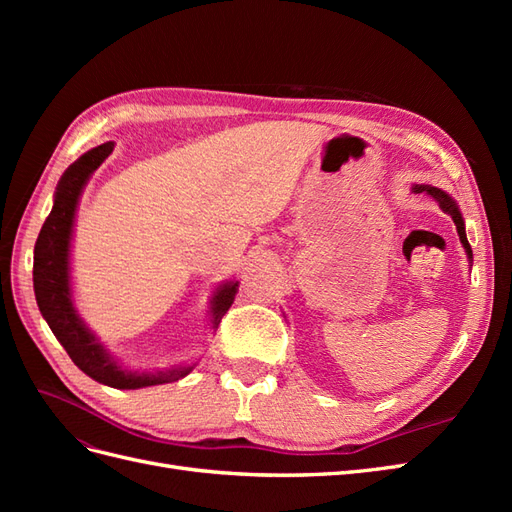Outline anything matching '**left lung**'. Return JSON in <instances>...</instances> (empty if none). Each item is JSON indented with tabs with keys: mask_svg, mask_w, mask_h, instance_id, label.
Returning <instances> with one entry per match:
<instances>
[{
	"mask_svg": "<svg viewBox=\"0 0 512 512\" xmlns=\"http://www.w3.org/2000/svg\"><path fill=\"white\" fill-rule=\"evenodd\" d=\"M412 192H414V194H429V196L440 205V209H442L444 213L451 215L455 226H457L459 241H461V245H463V250H466V256H468L470 267H472V247H470L468 237H466V222H463V215H461V211H459L457 200H455L451 194H446L444 190L436 188V185H427V183H414V185H412Z\"/></svg>",
	"mask_w": 512,
	"mask_h": 512,
	"instance_id": "left-lung-1",
	"label": "left lung"
}]
</instances>
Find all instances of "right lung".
I'll return each instance as SVG.
<instances>
[{
	"label": "right lung",
	"mask_w": 512,
	"mask_h": 512,
	"mask_svg": "<svg viewBox=\"0 0 512 512\" xmlns=\"http://www.w3.org/2000/svg\"><path fill=\"white\" fill-rule=\"evenodd\" d=\"M113 147V143H104L89 149L61 175L53 196V209L42 224L34 247V292L42 318L59 339V344L66 348L76 367L100 384L121 391H134L145 389V386L177 382L188 376L196 363H183L156 371H136L123 367L104 348L96 333L87 327L74 307L70 252L76 209H79V200L89 177L111 156ZM237 290V280L222 282L215 288L209 309L213 331L218 329L222 316L228 312L232 301H235Z\"/></svg>",
	"instance_id": "1"
}]
</instances>
